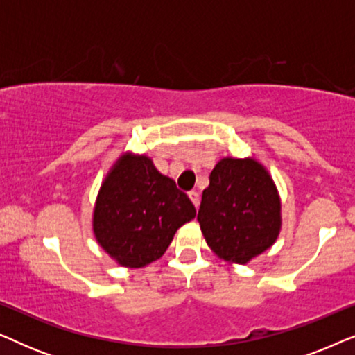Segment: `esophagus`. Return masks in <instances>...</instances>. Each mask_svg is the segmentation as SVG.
I'll list each match as a JSON object with an SVG mask.
<instances>
[{"instance_id": "esophagus-1", "label": "esophagus", "mask_w": 355, "mask_h": 355, "mask_svg": "<svg viewBox=\"0 0 355 355\" xmlns=\"http://www.w3.org/2000/svg\"><path fill=\"white\" fill-rule=\"evenodd\" d=\"M189 198H191L193 205L198 207V203H200V196H198L197 191H191V192H189Z\"/></svg>"}]
</instances>
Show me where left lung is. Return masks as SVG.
<instances>
[{"label": "left lung", "mask_w": 355, "mask_h": 355, "mask_svg": "<svg viewBox=\"0 0 355 355\" xmlns=\"http://www.w3.org/2000/svg\"><path fill=\"white\" fill-rule=\"evenodd\" d=\"M197 220L213 254L245 265L275 244L281 232V198L263 164L254 157H225L210 174Z\"/></svg>", "instance_id": "left-lung-1"}]
</instances>
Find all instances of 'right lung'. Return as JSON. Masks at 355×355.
Wrapping results in <instances>:
<instances>
[{"label":"right lung","mask_w":355,"mask_h":355,"mask_svg":"<svg viewBox=\"0 0 355 355\" xmlns=\"http://www.w3.org/2000/svg\"><path fill=\"white\" fill-rule=\"evenodd\" d=\"M196 207L152 158L121 153L101 182L92 230L98 245L125 268L158 260L176 231L196 218Z\"/></svg>","instance_id":"right-lung-1"}]
</instances>
